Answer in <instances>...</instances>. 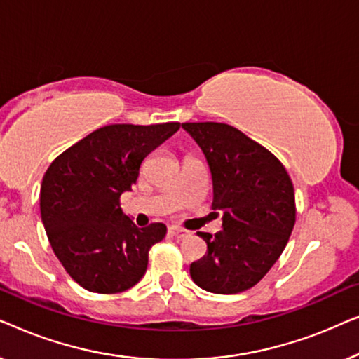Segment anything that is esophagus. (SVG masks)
<instances>
[{
  "instance_id": "34e87169",
  "label": "esophagus",
  "mask_w": 359,
  "mask_h": 359,
  "mask_svg": "<svg viewBox=\"0 0 359 359\" xmlns=\"http://www.w3.org/2000/svg\"><path fill=\"white\" fill-rule=\"evenodd\" d=\"M168 232H170V235H173V237H176V238H184V237H188V235H189L188 230L176 227V225H171V227L168 229Z\"/></svg>"
}]
</instances>
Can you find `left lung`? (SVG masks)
<instances>
[{
	"label": "left lung",
	"instance_id": "8db88e82",
	"mask_svg": "<svg viewBox=\"0 0 359 359\" xmlns=\"http://www.w3.org/2000/svg\"><path fill=\"white\" fill-rule=\"evenodd\" d=\"M212 176V208L222 210V230L198 232L208 252L189 274L204 291L237 294L262 281L296 224L294 186L271 151L229 124L184 122Z\"/></svg>",
	"mask_w": 359,
	"mask_h": 359
}]
</instances>
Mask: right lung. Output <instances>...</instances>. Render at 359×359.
<instances>
[{
    "mask_svg": "<svg viewBox=\"0 0 359 359\" xmlns=\"http://www.w3.org/2000/svg\"><path fill=\"white\" fill-rule=\"evenodd\" d=\"M180 122L111 124L91 132L52 161L41 186V215L53 253L85 287L116 294L135 286L163 224L139 229L121 209L142 161L170 139Z\"/></svg>",
    "mask_w": 359,
    "mask_h": 359,
    "instance_id": "add662e5",
    "label": "right lung"
}]
</instances>
